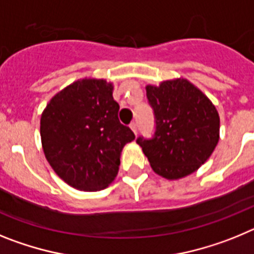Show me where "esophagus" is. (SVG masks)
<instances>
[{"mask_svg": "<svg viewBox=\"0 0 254 254\" xmlns=\"http://www.w3.org/2000/svg\"><path fill=\"white\" fill-rule=\"evenodd\" d=\"M129 127H131V129L133 131L134 134H137V123L132 122L131 125H129Z\"/></svg>", "mask_w": 254, "mask_h": 254, "instance_id": "1", "label": "esophagus"}]
</instances>
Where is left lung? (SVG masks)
Returning a JSON list of instances; mask_svg holds the SVG:
<instances>
[{
	"label": "left lung",
	"mask_w": 254,
	"mask_h": 254,
	"mask_svg": "<svg viewBox=\"0 0 254 254\" xmlns=\"http://www.w3.org/2000/svg\"><path fill=\"white\" fill-rule=\"evenodd\" d=\"M156 129L152 138L138 137L152 170L179 179L196 172L219 142L220 117L207 96L186 78L147 85Z\"/></svg>",
	"instance_id": "obj_1"
}]
</instances>
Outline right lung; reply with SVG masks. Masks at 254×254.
Here are the masks:
<instances>
[{
    "instance_id": "add662e5",
    "label": "right lung",
    "mask_w": 254,
    "mask_h": 254,
    "mask_svg": "<svg viewBox=\"0 0 254 254\" xmlns=\"http://www.w3.org/2000/svg\"><path fill=\"white\" fill-rule=\"evenodd\" d=\"M113 84L81 78L56 94L40 117L44 155L58 177L80 190H102L118 174L121 152L134 140L118 120Z\"/></svg>"
}]
</instances>
